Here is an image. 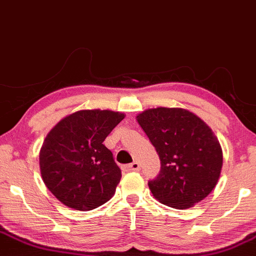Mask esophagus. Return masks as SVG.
I'll return each instance as SVG.
<instances>
[{"label": "esophagus", "instance_id": "esophagus-1", "mask_svg": "<svg viewBox=\"0 0 256 256\" xmlns=\"http://www.w3.org/2000/svg\"><path fill=\"white\" fill-rule=\"evenodd\" d=\"M140 164L137 161L132 162L125 167V170H128V172H137V170H140Z\"/></svg>", "mask_w": 256, "mask_h": 256}]
</instances>
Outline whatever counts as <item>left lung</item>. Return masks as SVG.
<instances>
[{
	"label": "left lung",
	"instance_id": "left-lung-1",
	"mask_svg": "<svg viewBox=\"0 0 256 256\" xmlns=\"http://www.w3.org/2000/svg\"><path fill=\"white\" fill-rule=\"evenodd\" d=\"M136 119L161 160L160 174L148 184L154 198L184 210L210 194L220 178L223 152L208 124L178 107L146 110Z\"/></svg>",
	"mask_w": 256,
	"mask_h": 256
}]
</instances>
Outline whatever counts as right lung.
Returning <instances> with one entry per match:
<instances>
[{"label": "right lung", "mask_w": 256, "mask_h": 256, "mask_svg": "<svg viewBox=\"0 0 256 256\" xmlns=\"http://www.w3.org/2000/svg\"><path fill=\"white\" fill-rule=\"evenodd\" d=\"M124 118L110 110H81L51 128L39 152L40 173L62 204L89 211L114 196L122 170L102 142Z\"/></svg>", "instance_id": "obj_1"}]
</instances>
